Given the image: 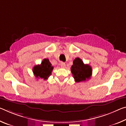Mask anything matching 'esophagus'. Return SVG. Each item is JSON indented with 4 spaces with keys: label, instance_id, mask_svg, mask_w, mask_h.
<instances>
[{
    "label": "esophagus",
    "instance_id": "1",
    "mask_svg": "<svg viewBox=\"0 0 126 126\" xmlns=\"http://www.w3.org/2000/svg\"><path fill=\"white\" fill-rule=\"evenodd\" d=\"M61 66L62 68H65V63L64 62H61Z\"/></svg>",
    "mask_w": 126,
    "mask_h": 126
}]
</instances>
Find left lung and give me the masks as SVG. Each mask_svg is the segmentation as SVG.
Masks as SVG:
<instances>
[{"label":"left lung","instance_id":"obj_1","mask_svg":"<svg viewBox=\"0 0 126 126\" xmlns=\"http://www.w3.org/2000/svg\"><path fill=\"white\" fill-rule=\"evenodd\" d=\"M71 71L75 81L77 82L85 81L90 79L93 72L90 65L85 64L79 58H76L73 61Z\"/></svg>","mask_w":126,"mask_h":126}]
</instances>
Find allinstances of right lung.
<instances>
[{
    "label": "right lung",
    "mask_w": 126,
    "mask_h": 126,
    "mask_svg": "<svg viewBox=\"0 0 126 126\" xmlns=\"http://www.w3.org/2000/svg\"><path fill=\"white\" fill-rule=\"evenodd\" d=\"M53 67L48 59H44L40 64L36 65L33 68L32 71L35 76L39 79H43L44 80L48 79L51 75Z\"/></svg>",
    "instance_id": "1"
}]
</instances>
